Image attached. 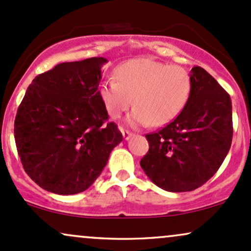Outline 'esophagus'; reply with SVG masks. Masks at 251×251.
<instances>
[{
	"label": "esophagus",
	"mask_w": 251,
	"mask_h": 251,
	"mask_svg": "<svg viewBox=\"0 0 251 251\" xmlns=\"http://www.w3.org/2000/svg\"><path fill=\"white\" fill-rule=\"evenodd\" d=\"M132 135H133V133H132V132L126 131V129H123V137H124V139H125V140H128L129 138L132 137Z\"/></svg>",
	"instance_id": "obj_1"
}]
</instances>
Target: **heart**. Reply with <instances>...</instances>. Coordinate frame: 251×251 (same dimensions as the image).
<instances>
[{
	"mask_svg": "<svg viewBox=\"0 0 251 251\" xmlns=\"http://www.w3.org/2000/svg\"><path fill=\"white\" fill-rule=\"evenodd\" d=\"M191 76L183 67L138 57L122 63L116 79L100 83V99L112 119L122 117L132 105L127 117L132 127L165 125L179 116L191 94Z\"/></svg>",
	"mask_w": 251,
	"mask_h": 251,
	"instance_id": "obj_1",
	"label": "heart"
}]
</instances>
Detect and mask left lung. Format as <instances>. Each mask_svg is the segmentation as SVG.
I'll return each mask as SVG.
<instances>
[{
    "instance_id": "8db88e82",
    "label": "left lung",
    "mask_w": 251,
    "mask_h": 251,
    "mask_svg": "<svg viewBox=\"0 0 251 251\" xmlns=\"http://www.w3.org/2000/svg\"><path fill=\"white\" fill-rule=\"evenodd\" d=\"M191 94L174 122L146 134L150 149L140 160L160 189L186 192L200 188L223 163L232 140L230 96L205 70L190 72Z\"/></svg>"
}]
</instances>
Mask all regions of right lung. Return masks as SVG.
<instances>
[{
	"mask_svg": "<svg viewBox=\"0 0 251 251\" xmlns=\"http://www.w3.org/2000/svg\"><path fill=\"white\" fill-rule=\"evenodd\" d=\"M91 57L62 62L37 75L17 108V153L39 186L57 195L87 190L99 177L123 134L99 96L101 67Z\"/></svg>",
	"mask_w": 251,
	"mask_h": 251,
	"instance_id": "obj_1",
	"label": "right lung"
}]
</instances>
